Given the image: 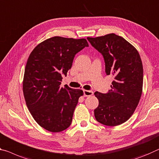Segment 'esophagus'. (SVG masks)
I'll return each mask as SVG.
<instances>
[{
    "instance_id": "esophagus-1",
    "label": "esophagus",
    "mask_w": 159,
    "mask_h": 159,
    "mask_svg": "<svg viewBox=\"0 0 159 159\" xmlns=\"http://www.w3.org/2000/svg\"><path fill=\"white\" fill-rule=\"evenodd\" d=\"M93 92L90 91V90H84V95L85 97L90 96V95H93Z\"/></svg>"
}]
</instances>
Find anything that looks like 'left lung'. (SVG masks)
<instances>
[{"label": "left lung", "instance_id": "left-lung-1", "mask_svg": "<svg viewBox=\"0 0 159 159\" xmlns=\"http://www.w3.org/2000/svg\"><path fill=\"white\" fill-rule=\"evenodd\" d=\"M87 39L103 56L106 74L114 77L109 92L94 93L99 100L94 110L95 117L102 125H120L129 119L142 96L143 66L140 55L129 42L114 33Z\"/></svg>", "mask_w": 159, "mask_h": 159}]
</instances>
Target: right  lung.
Masks as SVG:
<instances>
[{"mask_svg":"<svg viewBox=\"0 0 159 159\" xmlns=\"http://www.w3.org/2000/svg\"><path fill=\"white\" fill-rule=\"evenodd\" d=\"M85 47V39L53 37L32 50L25 69L22 89L29 111L39 126L59 132L71 124L73 115L84 92L61 87L75 55Z\"/></svg>","mask_w":159,"mask_h":159,"instance_id":"obj_1","label":"right lung"}]
</instances>
